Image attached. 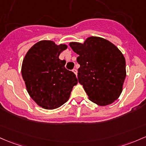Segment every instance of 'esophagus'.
<instances>
[{
  "mask_svg": "<svg viewBox=\"0 0 146 146\" xmlns=\"http://www.w3.org/2000/svg\"><path fill=\"white\" fill-rule=\"evenodd\" d=\"M73 73H74L76 75H77V73H78V72H77V70L76 69V68H74V69H73Z\"/></svg>",
  "mask_w": 146,
  "mask_h": 146,
  "instance_id": "obj_1",
  "label": "esophagus"
}]
</instances>
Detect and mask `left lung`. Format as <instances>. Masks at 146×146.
<instances>
[{
	"mask_svg": "<svg viewBox=\"0 0 146 146\" xmlns=\"http://www.w3.org/2000/svg\"><path fill=\"white\" fill-rule=\"evenodd\" d=\"M69 45L79 55L78 81L89 100L100 106L117 100L126 77L125 60L120 50L98 36L88 37L83 44L71 42Z\"/></svg>",
	"mask_w": 146,
	"mask_h": 146,
	"instance_id": "1",
	"label": "left lung"
}]
</instances>
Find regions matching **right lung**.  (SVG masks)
I'll return each instance as SVG.
<instances>
[{
  "label": "right lung",
  "instance_id": "add662e5",
  "mask_svg": "<svg viewBox=\"0 0 146 146\" xmlns=\"http://www.w3.org/2000/svg\"><path fill=\"white\" fill-rule=\"evenodd\" d=\"M67 48L52 41L43 40L32 46L25 55L21 74L29 95L40 107L54 110L69 99L78 79L65 68V60L59 56Z\"/></svg>",
  "mask_w": 146,
  "mask_h": 146
}]
</instances>
